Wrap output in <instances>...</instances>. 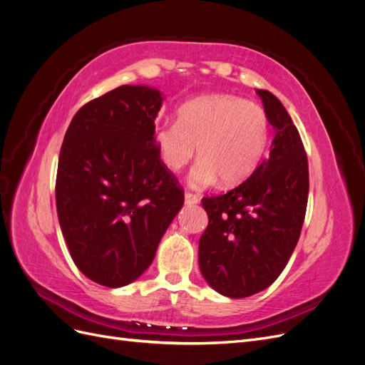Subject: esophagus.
I'll use <instances>...</instances> for the list:
<instances>
[{
    "instance_id": "1",
    "label": "esophagus",
    "mask_w": 365,
    "mask_h": 365,
    "mask_svg": "<svg viewBox=\"0 0 365 365\" xmlns=\"http://www.w3.org/2000/svg\"><path fill=\"white\" fill-rule=\"evenodd\" d=\"M184 202L187 205H193V204H197L200 202V197H197V195L192 193V192H185L184 195Z\"/></svg>"
}]
</instances>
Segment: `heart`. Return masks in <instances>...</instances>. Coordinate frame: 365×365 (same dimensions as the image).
Masks as SVG:
<instances>
[{
  "label": "heart",
  "mask_w": 365,
  "mask_h": 365,
  "mask_svg": "<svg viewBox=\"0 0 365 365\" xmlns=\"http://www.w3.org/2000/svg\"><path fill=\"white\" fill-rule=\"evenodd\" d=\"M269 118L247 98L210 94L184 103L178 120L155 126L153 138L165 168L180 172L196 153L200 161L190 184L208 187L219 178L224 185L244 182L257 169L269 141Z\"/></svg>",
  "instance_id": "1"
}]
</instances>
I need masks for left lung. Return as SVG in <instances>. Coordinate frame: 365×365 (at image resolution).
<instances>
[{"label":"left lung","mask_w":365,"mask_h":365,"mask_svg":"<svg viewBox=\"0 0 365 365\" xmlns=\"http://www.w3.org/2000/svg\"><path fill=\"white\" fill-rule=\"evenodd\" d=\"M256 93L275 130L269 157L233 190L202 197L208 225L200 239V268L230 298L267 289L282 274L300 237L309 195L300 134L277 97Z\"/></svg>","instance_id":"left-lung-1"}]
</instances>
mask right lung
I'll return each mask as SVG.
<instances>
[{
    "label": "right lung",
    "mask_w": 365,
    "mask_h": 365,
    "mask_svg": "<svg viewBox=\"0 0 365 365\" xmlns=\"http://www.w3.org/2000/svg\"><path fill=\"white\" fill-rule=\"evenodd\" d=\"M161 93L121 85L83 105L65 132L56 208L76 267L106 288L138 279L184 204L153 138Z\"/></svg>",
    "instance_id": "add662e5"
}]
</instances>
